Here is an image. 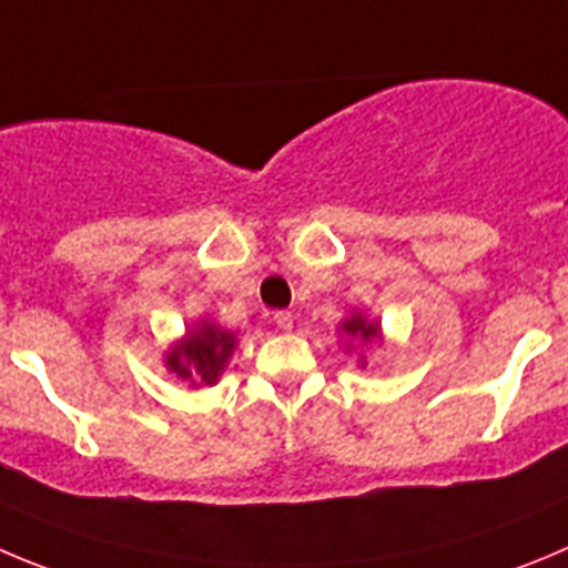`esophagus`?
Returning a JSON list of instances; mask_svg holds the SVG:
<instances>
[{"label":"esophagus","mask_w":568,"mask_h":568,"mask_svg":"<svg viewBox=\"0 0 568 568\" xmlns=\"http://www.w3.org/2000/svg\"><path fill=\"white\" fill-rule=\"evenodd\" d=\"M274 325H277L283 333H288L291 327H294V316H291L288 311H277V314H274Z\"/></svg>","instance_id":"esophagus-1"}]
</instances>
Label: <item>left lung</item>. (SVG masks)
<instances>
[{
    "mask_svg": "<svg viewBox=\"0 0 568 568\" xmlns=\"http://www.w3.org/2000/svg\"><path fill=\"white\" fill-rule=\"evenodd\" d=\"M338 331H342V342H344V353L349 349H362L367 344H384V331H381V322L378 320H369L364 311H353L349 316H344L338 322ZM358 367H367V356L358 353Z\"/></svg>",
    "mask_w": 568,
    "mask_h": 568,
    "instance_id": "8db88e82",
    "label": "left lung"
}]
</instances>
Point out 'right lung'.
<instances>
[{
	"label": "right lung",
	"mask_w": 568,
	"mask_h": 568,
	"mask_svg": "<svg viewBox=\"0 0 568 568\" xmlns=\"http://www.w3.org/2000/svg\"><path fill=\"white\" fill-rule=\"evenodd\" d=\"M237 336L219 322L199 320L187 327L182 338L164 349V369L176 378L187 381L193 389L215 386L235 353Z\"/></svg>",
	"instance_id": "obj_1"
}]
</instances>
